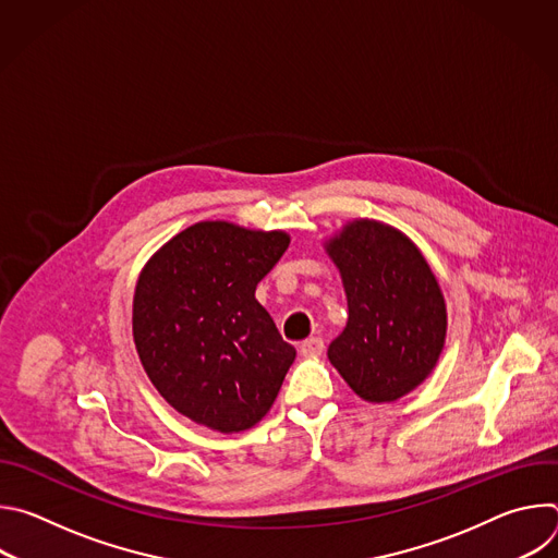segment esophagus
<instances>
[{"mask_svg":"<svg viewBox=\"0 0 558 558\" xmlns=\"http://www.w3.org/2000/svg\"><path fill=\"white\" fill-rule=\"evenodd\" d=\"M325 351V340L323 338H308L300 344V353L304 357H315V355H323Z\"/></svg>","mask_w":558,"mask_h":558,"instance_id":"1","label":"esophagus"}]
</instances>
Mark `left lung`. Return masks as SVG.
Segmentation results:
<instances>
[{
  "instance_id": "1",
  "label": "left lung",
  "mask_w": 558,
  "mask_h": 558,
  "mask_svg": "<svg viewBox=\"0 0 558 558\" xmlns=\"http://www.w3.org/2000/svg\"><path fill=\"white\" fill-rule=\"evenodd\" d=\"M342 276L349 323L329 360L366 402H395L435 368L446 340V302L409 238L377 220H353L327 243Z\"/></svg>"
}]
</instances>
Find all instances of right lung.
Segmentation results:
<instances>
[{
	"mask_svg": "<svg viewBox=\"0 0 558 558\" xmlns=\"http://www.w3.org/2000/svg\"><path fill=\"white\" fill-rule=\"evenodd\" d=\"M287 247L284 231L205 220L143 267L134 344L149 381L192 422L241 433L271 409L295 349L256 300V287Z\"/></svg>",
	"mask_w": 558,
	"mask_h": 558,
	"instance_id": "1",
	"label": "right lung"
}]
</instances>
